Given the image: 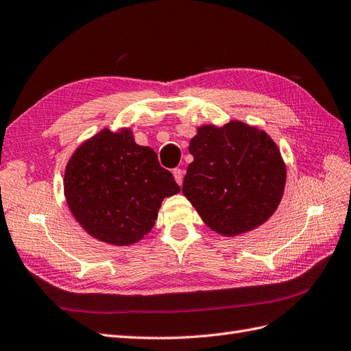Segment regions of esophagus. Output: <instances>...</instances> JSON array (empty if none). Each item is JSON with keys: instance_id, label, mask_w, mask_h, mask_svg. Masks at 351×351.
<instances>
[{"instance_id": "esophagus-1", "label": "esophagus", "mask_w": 351, "mask_h": 351, "mask_svg": "<svg viewBox=\"0 0 351 351\" xmlns=\"http://www.w3.org/2000/svg\"><path fill=\"white\" fill-rule=\"evenodd\" d=\"M173 176H175V181L178 182V185H182V181H184V170H182V169H175V170H173Z\"/></svg>"}]
</instances>
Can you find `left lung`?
Instances as JSON below:
<instances>
[{
    "mask_svg": "<svg viewBox=\"0 0 351 351\" xmlns=\"http://www.w3.org/2000/svg\"><path fill=\"white\" fill-rule=\"evenodd\" d=\"M182 193L203 222L223 237L263 225L284 195L287 166L265 131L239 120L203 125L189 141Z\"/></svg>",
    "mask_w": 351,
    "mask_h": 351,
    "instance_id": "8db88e82",
    "label": "left lung"
}]
</instances>
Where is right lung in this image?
Instances as JSON below:
<instances>
[{"label": "right lung", "mask_w": 351, "mask_h": 351, "mask_svg": "<svg viewBox=\"0 0 351 351\" xmlns=\"http://www.w3.org/2000/svg\"><path fill=\"white\" fill-rule=\"evenodd\" d=\"M181 188L153 148L134 132L104 128L79 145L64 170L66 203L85 231L112 245H132L152 231L160 206Z\"/></svg>", "instance_id": "add662e5"}]
</instances>
